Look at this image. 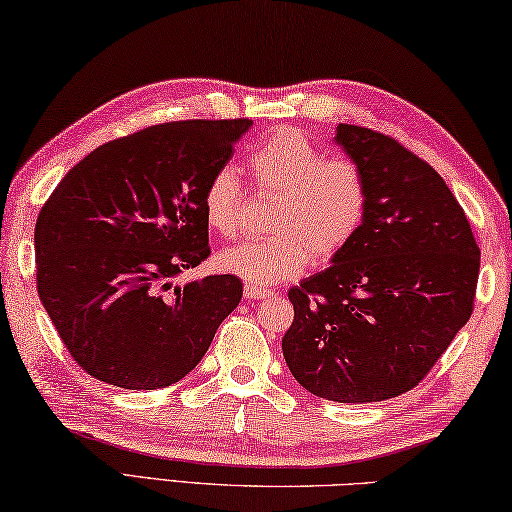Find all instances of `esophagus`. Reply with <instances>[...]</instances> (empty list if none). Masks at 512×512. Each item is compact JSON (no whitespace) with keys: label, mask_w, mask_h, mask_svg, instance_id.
I'll list each match as a JSON object with an SVG mask.
<instances>
[{"label":"esophagus","mask_w":512,"mask_h":512,"mask_svg":"<svg viewBox=\"0 0 512 512\" xmlns=\"http://www.w3.org/2000/svg\"><path fill=\"white\" fill-rule=\"evenodd\" d=\"M267 297H272V290L251 286V283L245 286V299H267Z\"/></svg>","instance_id":"34e87169"}]
</instances>
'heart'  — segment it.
Listing matches in <instances>:
<instances>
[{
	"label": "heart",
	"instance_id": "b5f03b06",
	"mask_svg": "<svg viewBox=\"0 0 512 512\" xmlns=\"http://www.w3.org/2000/svg\"><path fill=\"white\" fill-rule=\"evenodd\" d=\"M265 195L276 197L270 238L242 240L215 256L217 270L251 286H276L304 272L308 261L329 263L358 236L367 215V179L349 158H326L297 129L267 136L245 158ZM242 188L229 165L211 174L201 211L208 229L229 238L238 231Z\"/></svg>",
	"mask_w": 512,
	"mask_h": 512
}]
</instances>
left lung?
I'll return each mask as SVG.
<instances>
[{"instance_id": "1", "label": "left lung", "mask_w": 512, "mask_h": 512, "mask_svg": "<svg viewBox=\"0 0 512 512\" xmlns=\"http://www.w3.org/2000/svg\"><path fill=\"white\" fill-rule=\"evenodd\" d=\"M335 142L367 179V215L351 245L290 288L283 358L315 397L338 404L415 388L474 308L481 251L438 172L397 140L338 124Z\"/></svg>"}]
</instances>
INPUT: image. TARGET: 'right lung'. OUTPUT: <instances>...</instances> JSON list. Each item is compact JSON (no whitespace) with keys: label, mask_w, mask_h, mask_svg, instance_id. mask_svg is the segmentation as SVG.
Wrapping results in <instances>:
<instances>
[{"label":"right lung","mask_w":512,"mask_h":512,"mask_svg":"<svg viewBox=\"0 0 512 512\" xmlns=\"http://www.w3.org/2000/svg\"><path fill=\"white\" fill-rule=\"evenodd\" d=\"M251 120L158 124L72 167L38 215V295L72 358L127 390L181 381L240 304L238 276L172 279L211 254L201 197Z\"/></svg>","instance_id":"right-lung-1"}]
</instances>
